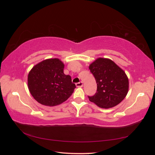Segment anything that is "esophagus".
<instances>
[{
    "instance_id": "1",
    "label": "esophagus",
    "mask_w": 155,
    "mask_h": 155,
    "mask_svg": "<svg viewBox=\"0 0 155 155\" xmlns=\"http://www.w3.org/2000/svg\"><path fill=\"white\" fill-rule=\"evenodd\" d=\"M76 87H82L83 86V82L80 81V82H79V83H77L76 84Z\"/></svg>"
}]
</instances>
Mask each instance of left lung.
<instances>
[{
    "label": "left lung",
    "mask_w": 155,
    "mask_h": 155,
    "mask_svg": "<svg viewBox=\"0 0 155 155\" xmlns=\"http://www.w3.org/2000/svg\"><path fill=\"white\" fill-rule=\"evenodd\" d=\"M95 78L97 91L91 101L104 109L113 107L125 97L129 90V80L124 70L112 60L98 58L89 66Z\"/></svg>",
    "instance_id": "left-lung-1"
}]
</instances>
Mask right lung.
<instances>
[{
  "label": "right lung",
  "instance_id": "obj_1",
  "mask_svg": "<svg viewBox=\"0 0 155 155\" xmlns=\"http://www.w3.org/2000/svg\"><path fill=\"white\" fill-rule=\"evenodd\" d=\"M64 65L59 59H48L32 68L28 77L29 91L39 104L53 107L62 104L72 94L76 85L63 72Z\"/></svg>",
  "mask_w": 155,
  "mask_h": 155
}]
</instances>
